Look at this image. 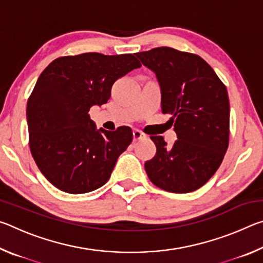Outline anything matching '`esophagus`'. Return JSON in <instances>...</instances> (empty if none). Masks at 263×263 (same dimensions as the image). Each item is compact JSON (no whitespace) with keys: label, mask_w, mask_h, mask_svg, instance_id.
Masks as SVG:
<instances>
[{"label":"esophagus","mask_w":263,"mask_h":263,"mask_svg":"<svg viewBox=\"0 0 263 263\" xmlns=\"http://www.w3.org/2000/svg\"><path fill=\"white\" fill-rule=\"evenodd\" d=\"M145 137L146 136L140 130H133V139H135V141L140 140V139H144Z\"/></svg>","instance_id":"esophagus-1"}]
</instances>
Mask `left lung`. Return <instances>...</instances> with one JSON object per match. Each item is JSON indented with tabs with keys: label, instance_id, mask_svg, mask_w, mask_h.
<instances>
[{
	"label": "left lung",
	"instance_id": "1",
	"mask_svg": "<svg viewBox=\"0 0 263 263\" xmlns=\"http://www.w3.org/2000/svg\"><path fill=\"white\" fill-rule=\"evenodd\" d=\"M136 55L157 75L162 114L172 115L169 122L177 135L173 146L161 136H151L157 153L145 162L148 179L169 193L197 190L217 172L229 147L230 102L225 84L194 53L155 47Z\"/></svg>",
	"mask_w": 263,
	"mask_h": 263
}]
</instances>
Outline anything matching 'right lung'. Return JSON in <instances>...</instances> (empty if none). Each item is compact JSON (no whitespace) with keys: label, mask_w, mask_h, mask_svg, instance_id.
Listing matches in <instances>:
<instances>
[{"label":"right lung","mask_w":263,"mask_h":263,"mask_svg":"<svg viewBox=\"0 0 263 263\" xmlns=\"http://www.w3.org/2000/svg\"><path fill=\"white\" fill-rule=\"evenodd\" d=\"M141 64L135 54L82 53L60 57L43 70L29 97L31 154L42 174L61 191L84 194L110 179L132 130H96L89 110L105 104L112 84Z\"/></svg>","instance_id":"right-lung-1"}]
</instances>
